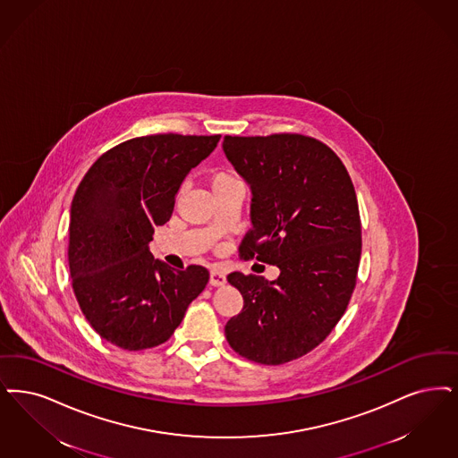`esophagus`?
<instances>
[{"instance_id":"34e87169","label":"esophagus","mask_w":458,"mask_h":458,"mask_svg":"<svg viewBox=\"0 0 458 458\" xmlns=\"http://www.w3.org/2000/svg\"><path fill=\"white\" fill-rule=\"evenodd\" d=\"M225 283H226V276L223 275L221 271L213 269V271L209 273V284H211V286H223Z\"/></svg>"}]
</instances>
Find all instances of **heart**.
I'll list each match as a JSON object with an SVG mask.
<instances>
[{
    "mask_svg": "<svg viewBox=\"0 0 458 458\" xmlns=\"http://www.w3.org/2000/svg\"><path fill=\"white\" fill-rule=\"evenodd\" d=\"M238 182H240V179H238L233 172H230V170H216V172H213L211 177H209V185H211L213 192L220 191L223 187H228V185H232V183Z\"/></svg>",
    "mask_w": 458,
    "mask_h": 458,
    "instance_id": "b5f03b06",
    "label": "heart"
}]
</instances>
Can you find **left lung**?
Here are the masks:
<instances>
[{
    "instance_id": "left-lung-1",
    "label": "left lung",
    "mask_w": 458,
    "mask_h": 458,
    "mask_svg": "<svg viewBox=\"0 0 458 458\" xmlns=\"http://www.w3.org/2000/svg\"><path fill=\"white\" fill-rule=\"evenodd\" d=\"M223 151L252 191L240 256L279 267L275 281L228 275L243 309L225 335L240 356L283 365L317 348L348 309L361 257L354 185L310 136H225Z\"/></svg>"
}]
</instances>
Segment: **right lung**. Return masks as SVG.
Segmentation results:
<instances>
[{"instance_id":"obj_1","label":"right lung","mask_w":458,"mask_h":458,"mask_svg":"<svg viewBox=\"0 0 458 458\" xmlns=\"http://www.w3.org/2000/svg\"><path fill=\"white\" fill-rule=\"evenodd\" d=\"M220 138H132L106 151L78 185L68 245L74 296L110 344L141 351L168 341L206 288V267L175 271L151 256L149 242L170 220L185 175Z\"/></svg>"}]
</instances>
